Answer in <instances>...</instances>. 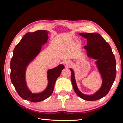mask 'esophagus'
Here are the masks:
<instances>
[{"label": "esophagus", "instance_id": "obj_1", "mask_svg": "<svg viewBox=\"0 0 123 123\" xmlns=\"http://www.w3.org/2000/svg\"><path fill=\"white\" fill-rule=\"evenodd\" d=\"M64 64H65V66H67V67H70V65H71L72 63H71V62L70 61V60H65Z\"/></svg>", "mask_w": 123, "mask_h": 123}]
</instances>
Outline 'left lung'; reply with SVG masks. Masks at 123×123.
Instances as JSON below:
<instances>
[{"mask_svg":"<svg viewBox=\"0 0 123 123\" xmlns=\"http://www.w3.org/2000/svg\"><path fill=\"white\" fill-rule=\"evenodd\" d=\"M80 36L87 39V45L84 47L87 56L94 59L101 80V85L98 90L91 95L83 93L79 90L75 80V73L72 72L71 80L74 90L80 98L87 101H96L105 97L108 93L116 77V60L110 45L98 33H80Z\"/></svg>","mask_w":123,"mask_h":123,"instance_id":"1","label":"left lung"}]
</instances>
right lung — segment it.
<instances>
[{
  "label": "right lung",
  "mask_w": 123,
  "mask_h": 123,
  "mask_svg": "<svg viewBox=\"0 0 123 123\" xmlns=\"http://www.w3.org/2000/svg\"><path fill=\"white\" fill-rule=\"evenodd\" d=\"M48 33L46 30H39L25 34L15 47L11 61L12 83L22 98L33 102L42 101L51 95L55 82L65 67L60 64L47 70L48 83L43 90L33 92L30 89L26 80L27 67L39 55L42 46L48 43Z\"/></svg>",
  "instance_id": "add662e5"
}]
</instances>
